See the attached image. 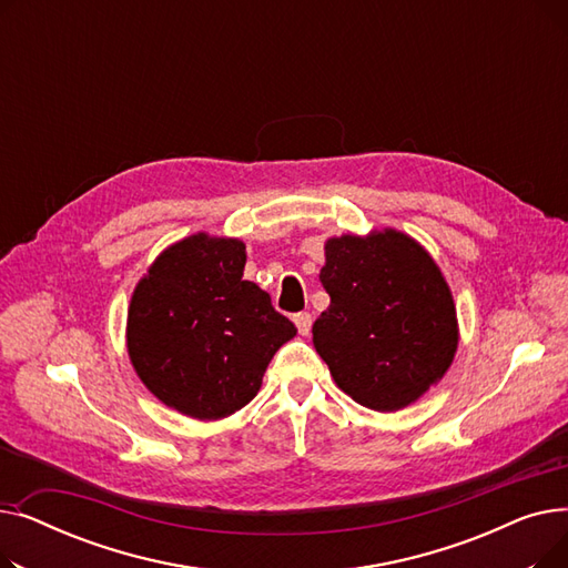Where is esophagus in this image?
Returning <instances> with one entry per match:
<instances>
[{"mask_svg":"<svg viewBox=\"0 0 568 568\" xmlns=\"http://www.w3.org/2000/svg\"><path fill=\"white\" fill-rule=\"evenodd\" d=\"M294 324H296V329H300L302 336H308V334H311L313 320H311L308 313H296V315H294Z\"/></svg>","mask_w":568,"mask_h":568,"instance_id":"1","label":"esophagus"}]
</instances>
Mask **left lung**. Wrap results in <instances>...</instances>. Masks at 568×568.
<instances>
[{
  "mask_svg": "<svg viewBox=\"0 0 568 568\" xmlns=\"http://www.w3.org/2000/svg\"><path fill=\"white\" fill-rule=\"evenodd\" d=\"M324 260L332 304L313 324V345L336 384L375 412L419 400L458 347L454 296L435 260L392 227L332 236Z\"/></svg>",
  "mask_w": 568,
  "mask_h": 568,
  "instance_id": "8db88e82",
  "label": "left lung"
}]
</instances>
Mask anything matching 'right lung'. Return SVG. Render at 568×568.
Masks as SVG:
<instances>
[{"label":"right lung","instance_id":"obj_1","mask_svg":"<svg viewBox=\"0 0 568 568\" xmlns=\"http://www.w3.org/2000/svg\"><path fill=\"white\" fill-rule=\"evenodd\" d=\"M239 239L193 236L165 248L133 290L126 347L142 384L200 422L248 405L296 326L244 281Z\"/></svg>","mask_w":568,"mask_h":568}]
</instances>
